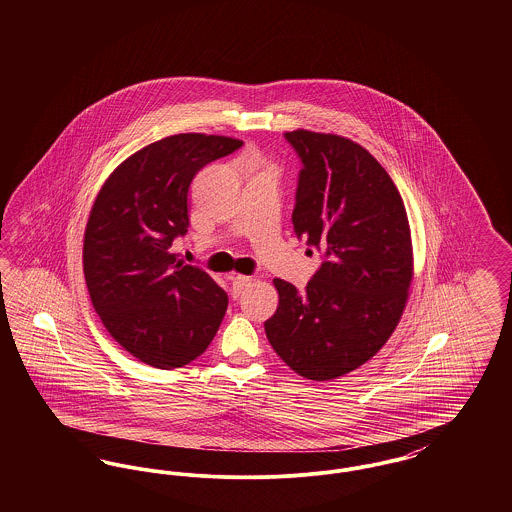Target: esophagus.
<instances>
[{
  "mask_svg": "<svg viewBox=\"0 0 512 512\" xmlns=\"http://www.w3.org/2000/svg\"><path fill=\"white\" fill-rule=\"evenodd\" d=\"M249 282H251V278H249V276H242V274L232 276V295H234V297H238V295L244 292L245 288L249 286Z\"/></svg>",
  "mask_w": 512,
  "mask_h": 512,
  "instance_id": "1",
  "label": "esophagus"
}]
</instances>
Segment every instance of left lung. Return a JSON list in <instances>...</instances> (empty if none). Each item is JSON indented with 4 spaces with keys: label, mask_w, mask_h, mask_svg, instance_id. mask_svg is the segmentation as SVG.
Here are the masks:
<instances>
[{
    "label": "left lung",
    "mask_w": 512,
    "mask_h": 512,
    "mask_svg": "<svg viewBox=\"0 0 512 512\" xmlns=\"http://www.w3.org/2000/svg\"><path fill=\"white\" fill-rule=\"evenodd\" d=\"M284 138L301 161L293 232L322 263L305 290L274 280L280 303L265 332L286 365L322 382L365 365L395 330L413 280L411 230L390 174L365 147L309 130Z\"/></svg>",
    "instance_id": "1"
}]
</instances>
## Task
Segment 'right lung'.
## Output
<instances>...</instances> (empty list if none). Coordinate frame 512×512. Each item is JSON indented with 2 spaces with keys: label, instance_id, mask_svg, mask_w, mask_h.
I'll return each mask as SVG.
<instances>
[{
  "label": "right lung",
  "instance_id": "obj_1",
  "mask_svg": "<svg viewBox=\"0 0 512 512\" xmlns=\"http://www.w3.org/2000/svg\"><path fill=\"white\" fill-rule=\"evenodd\" d=\"M244 142L176 134L128 157L103 184L84 234V276L109 334L142 363L178 368L215 338L228 295L172 242L190 226V186Z\"/></svg>",
  "mask_w": 512,
  "mask_h": 512
}]
</instances>
